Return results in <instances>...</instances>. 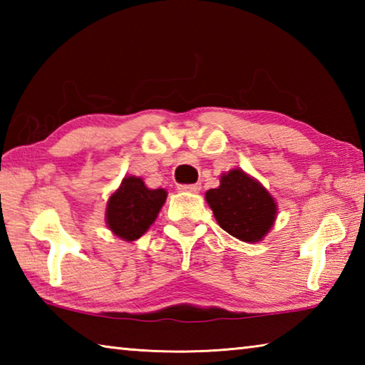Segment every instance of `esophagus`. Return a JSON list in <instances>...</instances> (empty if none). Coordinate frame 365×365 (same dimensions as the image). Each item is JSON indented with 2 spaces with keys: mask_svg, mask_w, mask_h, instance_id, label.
I'll use <instances>...</instances> for the list:
<instances>
[{
  "mask_svg": "<svg viewBox=\"0 0 365 365\" xmlns=\"http://www.w3.org/2000/svg\"><path fill=\"white\" fill-rule=\"evenodd\" d=\"M180 191H185V193H197V191L201 190V185L200 183H195V185H180L178 187Z\"/></svg>",
  "mask_w": 365,
  "mask_h": 365,
  "instance_id": "1",
  "label": "esophagus"
}]
</instances>
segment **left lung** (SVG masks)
<instances>
[{"instance_id": "left-lung-1", "label": "left lung", "mask_w": 365, "mask_h": 365, "mask_svg": "<svg viewBox=\"0 0 365 365\" xmlns=\"http://www.w3.org/2000/svg\"><path fill=\"white\" fill-rule=\"evenodd\" d=\"M205 197L220 228L245 243L262 242L279 211L267 188L238 168L224 172L219 187L207 190Z\"/></svg>"}]
</instances>
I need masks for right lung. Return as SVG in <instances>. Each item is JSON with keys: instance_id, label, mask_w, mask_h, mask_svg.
Returning a JSON list of instances; mask_svg holds the SVG:
<instances>
[{"instance_id": "right-lung-1", "label": "right lung", "mask_w": 365, "mask_h": 365, "mask_svg": "<svg viewBox=\"0 0 365 365\" xmlns=\"http://www.w3.org/2000/svg\"><path fill=\"white\" fill-rule=\"evenodd\" d=\"M168 191L148 188L143 178L127 175L108 197L106 225L117 238L135 242L154 224L163 209Z\"/></svg>"}]
</instances>
